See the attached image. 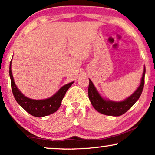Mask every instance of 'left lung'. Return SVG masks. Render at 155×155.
Listing matches in <instances>:
<instances>
[{"instance_id": "8db88e82", "label": "left lung", "mask_w": 155, "mask_h": 155, "mask_svg": "<svg viewBox=\"0 0 155 155\" xmlns=\"http://www.w3.org/2000/svg\"><path fill=\"white\" fill-rule=\"evenodd\" d=\"M145 71V66H144L140 86L132 95L127 97L124 100L121 101H111L110 99L103 98L99 93V91H97V89H96L93 82L89 79L88 94H89V100L91 101L94 108L98 112L102 114L108 115V116L119 117L124 114L136 103V101L138 100L139 98L142 94L144 84Z\"/></svg>"}]
</instances>
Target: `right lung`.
Segmentation results:
<instances>
[{"label": "right lung", "instance_id": "1", "mask_svg": "<svg viewBox=\"0 0 155 155\" xmlns=\"http://www.w3.org/2000/svg\"><path fill=\"white\" fill-rule=\"evenodd\" d=\"M12 61V60H11ZM9 75L11 81V88L15 100L19 105L24 109L27 112L36 117H43L56 112L61 104L62 99H64L66 92L71 87L74 81L70 82L62 87L55 94L48 99H33L25 97L21 93L15 85L14 79L11 71V61L10 63Z\"/></svg>", "mask_w": 155, "mask_h": 155}]
</instances>
